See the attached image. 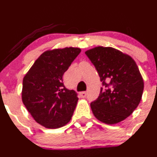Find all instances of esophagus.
Returning a JSON list of instances; mask_svg holds the SVG:
<instances>
[{
  "mask_svg": "<svg viewBox=\"0 0 157 157\" xmlns=\"http://www.w3.org/2000/svg\"><path fill=\"white\" fill-rule=\"evenodd\" d=\"M87 93L85 92V91L80 93V96H81V97H82V98H85V97H87Z\"/></svg>",
  "mask_w": 157,
  "mask_h": 157,
  "instance_id": "obj_1",
  "label": "esophagus"
}]
</instances>
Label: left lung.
Listing matches in <instances>:
<instances>
[{
    "label": "left lung",
    "instance_id": "1",
    "mask_svg": "<svg viewBox=\"0 0 157 157\" xmlns=\"http://www.w3.org/2000/svg\"><path fill=\"white\" fill-rule=\"evenodd\" d=\"M98 72L102 87L90 103L101 122L115 124L129 117L142 97L144 81L136 62L112 47L98 46L85 52Z\"/></svg>",
    "mask_w": 157,
    "mask_h": 157
}]
</instances>
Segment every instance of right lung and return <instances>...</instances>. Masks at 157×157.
I'll return each mask as SVG.
<instances>
[{
    "mask_svg": "<svg viewBox=\"0 0 157 157\" xmlns=\"http://www.w3.org/2000/svg\"><path fill=\"white\" fill-rule=\"evenodd\" d=\"M80 52L72 47L45 52L25 75L22 102L40 125L58 129L71 120L78 98L66 88L63 75Z\"/></svg>",
    "mask_w": 157,
    "mask_h": 157,
    "instance_id": "1",
    "label": "right lung"
}]
</instances>
